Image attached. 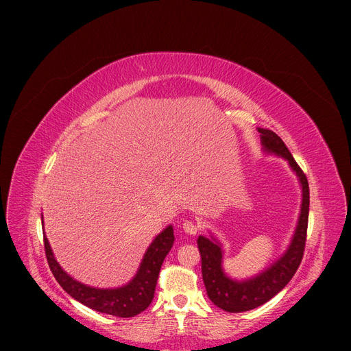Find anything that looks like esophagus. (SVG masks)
Instances as JSON below:
<instances>
[{"label": "esophagus", "instance_id": "1", "mask_svg": "<svg viewBox=\"0 0 351 351\" xmlns=\"http://www.w3.org/2000/svg\"><path fill=\"white\" fill-rule=\"evenodd\" d=\"M182 228H183V232H185L186 234H191V236H195L197 233V230H199V228L195 223L189 222V220H186V222H183Z\"/></svg>", "mask_w": 351, "mask_h": 351}]
</instances>
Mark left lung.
<instances>
[{
    "label": "left lung",
    "mask_w": 351,
    "mask_h": 351,
    "mask_svg": "<svg viewBox=\"0 0 351 351\" xmlns=\"http://www.w3.org/2000/svg\"><path fill=\"white\" fill-rule=\"evenodd\" d=\"M257 132L261 134L263 152L287 160L290 169L298 176L302 189V205L296 229L285 253L265 270L247 279L239 280L226 274L223 270V245L212 233L209 237H197V247L202 257V278L208 296L215 306L229 313H242L259 307L282 291L299 269L306 245L310 205L307 178L278 135L265 128H257Z\"/></svg>",
    "instance_id": "left-lung-1"
}]
</instances>
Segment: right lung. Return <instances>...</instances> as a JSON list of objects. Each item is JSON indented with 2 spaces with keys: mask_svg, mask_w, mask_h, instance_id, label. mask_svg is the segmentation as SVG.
<instances>
[{
  "mask_svg": "<svg viewBox=\"0 0 351 351\" xmlns=\"http://www.w3.org/2000/svg\"><path fill=\"white\" fill-rule=\"evenodd\" d=\"M43 223H44V217ZM44 226V225H43ZM175 242L173 226H166L155 239L149 247L146 249L142 262L134 278L126 285L112 289H99L84 285L68 274L57 262L53 252L49 246L48 239L44 233V246L47 261L53 278L71 298L84 306L97 310L105 315L117 317H134L145 308H147L154 300L155 287L160 266L166 254L169 253Z\"/></svg>",
  "mask_w": 351,
  "mask_h": 351,
  "instance_id": "right-lung-1",
  "label": "right lung"
}]
</instances>
